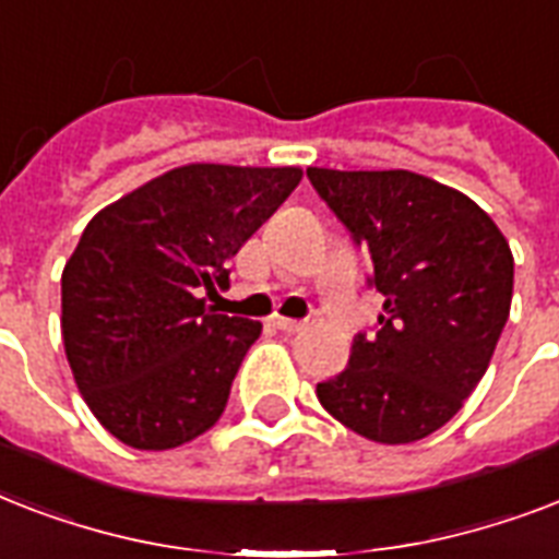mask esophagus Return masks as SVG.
<instances>
[{
  "instance_id": "obj_1",
  "label": "esophagus",
  "mask_w": 559,
  "mask_h": 559,
  "mask_svg": "<svg viewBox=\"0 0 559 559\" xmlns=\"http://www.w3.org/2000/svg\"><path fill=\"white\" fill-rule=\"evenodd\" d=\"M272 322H275V328H278V331H284V333H298V331H305V328H307V322H298V319H287V316H275Z\"/></svg>"
}]
</instances>
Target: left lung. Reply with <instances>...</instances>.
<instances>
[{
  "label": "left lung",
  "instance_id": "8db88e82",
  "mask_svg": "<svg viewBox=\"0 0 559 559\" xmlns=\"http://www.w3.org/2000/svg\"><path fill=\"white\" fill-rule=\"evenodd\" d=\"M307 177L371 254L385 296L377 336H357L348 368L316 397L368 441H420L459 415L490 366L511 313V246L467 193L415 170Z\"/></svg>",
  "mask_w": 559,
  "mask_h": 559
}]
</instances>
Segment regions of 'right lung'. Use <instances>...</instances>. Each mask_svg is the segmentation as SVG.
<instances>
[{
    "label": "right lung",
    "mask_w": 559,
    "mask_h": 559,
    "mask_svg": "<svg viewBox=\"0 0 559 559\" xmlns=\"http://www.w3.org/2000/svg\"><path fill=\"white\" fill-rule=\"evenodd\" d=\"M301 168L193 162L109 202L63 266V348L98 424L133 450H174L217 424L261 322L202 293L301 182Z\"/></svg>",
    "instance_id": "right-lung-1"
}]
</instances>
